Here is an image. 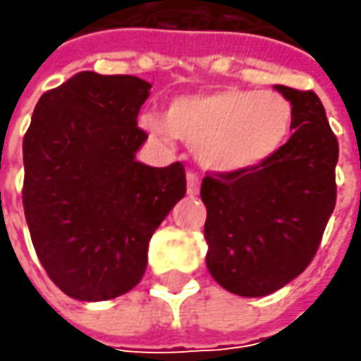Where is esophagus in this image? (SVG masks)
<instances>
[{"mask_svg": "<svg viewBox=\"0 0 361 361\" xmlns=\"http://www.w3.org/2000/svg\"><path fill=\"white\" fill-rule=\"evenodd\" d=\"M199 188H201V178H199V174L192 173V171H188L187 173L188 195H190V197H192V195H199Z\"/></svg>", "mask_w": 361, "mask_h": 361, "instance_id": "1", "label": "esophagus"}]
</instances>
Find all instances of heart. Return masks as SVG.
Instances as JSON below:
<instances>
[{
    "label": "heart",
    "instance_id": "obj_1",
    "mask_svg": "<svg viewBox=\"0 0 361 361\" xmlns=\"http://www.w3.org/2000/svg\"><path fill=\"white\" fill-rule=\"evenodd\" d=\"M148 130L197 146L201 162L216 173H241L269 160L293 128V104L279 92L227 90L183 96L164 122L145 118Z\"/></svg>",
    "mask_w": 361,
    "mask_h": 361
}]
</instances>
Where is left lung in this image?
<instances>
[{
  "instance_id": "left-lung-1",
  "label": "left lung",
  "mask_w": 361,
  "mask_h": 361,
  "mask_svg": "<svg viewBox=\"0 0 361 361\" xmlns=\"http://www.w3.org/2000/svg\"><path fill=\"white\" fill-rule=\"evenodd\" d=\"M293 104V134L277 154L241 173H209L207 267L227 291L263 298L295 279L319 249L336 209L340 146L312 90L277 86Z\"/></svg>"
}]
</instances>
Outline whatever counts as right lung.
<instances>
[{
	"instance_id": "1",
	"label": "right lung",
	"mask_w": 361,
	"mask_h": 361,
	"mask_svg": "<svg viewBox=\"0 0 361 361\" xmlns=\"http://www.w3.org/2000/svg\"><path fill=\"white\" fill-rule=\"evenodd\" d=\"M150 84L80 72L44 92L23 136V211L48 277L66 295L104 301L146 271L152 233L187 192L183 162L134 159Z\"/></svg>"
}]
</instances>
